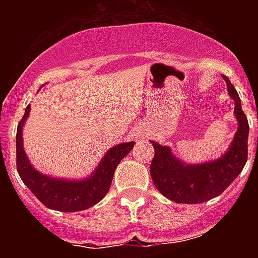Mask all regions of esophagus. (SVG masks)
I'll return each mask as SVG.
<instances>
[{
    "label": "esophagus",
    "instance_id": "34e87169",
    "mask_svg": "<svg viewBox=\"0 0 258 258\" xmlns=\"http://www.w3.org/2000/svg\"><path fill=\"white\" fill-rule=\"evenodd\" d=\"M133 136H134V138H136L137 141H142V140H145L146 134L143 133L142 131H140V129H137V131H134Z\"/></svg>",
    "mask_w": 258,
    "mask_h": 258
}]
</instances>
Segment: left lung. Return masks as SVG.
Listing matches in <instances>:
<instances>
[{
  "instance_id": "obj_1",
  "label": "left lung",
  "mask_w": 258,
  "mask_h": 258,
  "mask_svg": "<svg viewBox=\"0 0 258 258\" xmlns=\"http://www.w3.org/2000/svg\"><path fill=\"white\" fill-rule=\"evenodd\" d=\"M229 95L235 102L234 115L238 131L226 154L220 159L204 164H186L172 154L168 146L152 141L155 156L150 173L155 187L165 198L179 204H199L218 197L240 174L248 157L249 125L241 108L240 98L226 76Z\"/></svg>"
}]
</instances>
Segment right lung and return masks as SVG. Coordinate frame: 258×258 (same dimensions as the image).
Returning <instances> with one entry per match:
<instances>
[{
	"mask_svg": "<svg viewBox=\"0 0 258 258\" xmlns=\"http://www.w3.org/2000/svg\"><path fill=\"white\" fill-rule=\"evenodd\" d=\"M29 111L31 106L28 104L17 131V169L24 184L45 207L54 211L79 212L101 202L111 187L116 166L134 147L133 141L109 149L88 178L77 181L54 178L37 172L24 152L22 133Z\"/></svg>",
	"mask_w": 258,
	"mask_h": 258,
	"instance_id": "obj_1",
	"label": "right lung"
}]
</instances>
